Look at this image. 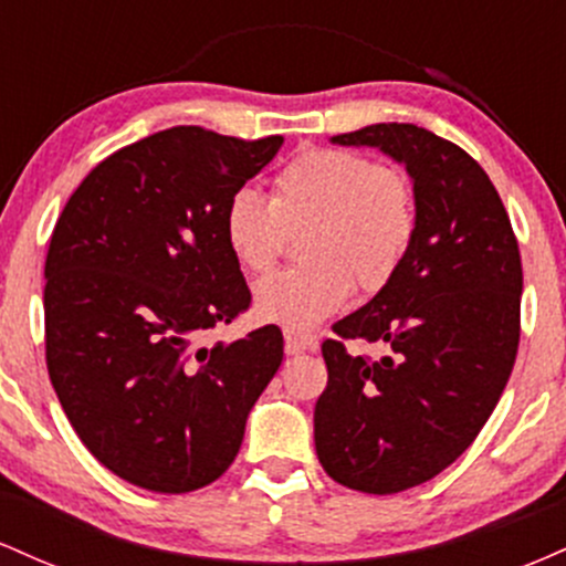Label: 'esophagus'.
<instances>
[{
  "label": "esophagus",
  "mask_w": 566,
  "mask_h": 566,
  "mask_svg": "<svg viewBox=\"0 0 566 566\" xmlns=\"http://www.w3.org/2000/svg\"><path fill=\"white\" fill-rule=\"evenodd\" d=\"M316 346H319L316 335L305 333V329L284 327V350H287L290 356L303 354V350H316Z\"/></svg>",
  "instance_id": "34e87169"
}]
</instances>
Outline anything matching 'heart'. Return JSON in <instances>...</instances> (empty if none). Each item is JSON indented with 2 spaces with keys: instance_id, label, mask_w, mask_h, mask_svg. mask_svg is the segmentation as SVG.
<instances>
[{
  "instance_id": "heart-1",
  "label": "heart",
  "mask_w": 566,
  "mask_h": 566,
  "mask_svg": "<svg viewBox=\"0 0 566 566\" xmlns=\"http://www.w3.org/2000/svg\"><path fill=\"white\" fill-rule=\"evenodd\" d=\"M297 233L305 265L258 284L255 311L308 329L346 308L354 287L378 295L399 274L418 233L412 178L346 148H308L276 172L271 201L250 188L226 201V247L247 274H269Z\"/></svg>"
}]
</instances>
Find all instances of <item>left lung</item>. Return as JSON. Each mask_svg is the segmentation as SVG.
<instances>
[{
  "label": "left lung",
  "mask_w": 566,
  "mask_h": 566,
  "mask_svg": "<svg viewBox=\"0 0 566 566\" xmlns=\"http://www.w3.org/2000/svg\"><path fill=\"white\" fill-rule=\"evenodd\" d=\"M405 161L418 233L396 279L322 343L314 409L322 469L348 490L394 495L454 463L495 409L522 333V255L503 199L460 146L418 125L335 135ZM346 339L380 342L382 360Z\"/></svg>",
  "instance_id": "left-lung-1"
}]
</instances>
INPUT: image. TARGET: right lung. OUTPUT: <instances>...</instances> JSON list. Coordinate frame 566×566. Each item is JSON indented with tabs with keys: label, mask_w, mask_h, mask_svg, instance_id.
Wrapping results in <instances>:
<instances>
[{
	"label": "right lung",
	"mask_w": 566,
	"mask_h": 566,
	"mask_svg": "<svg viewBox=\"0 0 566 566\" xmlns=\"http://www.w3.org/2000/svg\"><path fill=\"white\" fill-rule=\"evenodd\" d=\"M282 143L161 129L103 159L57 218L48 373L82 444L129 484L180 495L223 476L282 365L274 324L201 343L250 308L223 210Z\"/></svg>",
	"instance_id": "1"
}]
</instances>
